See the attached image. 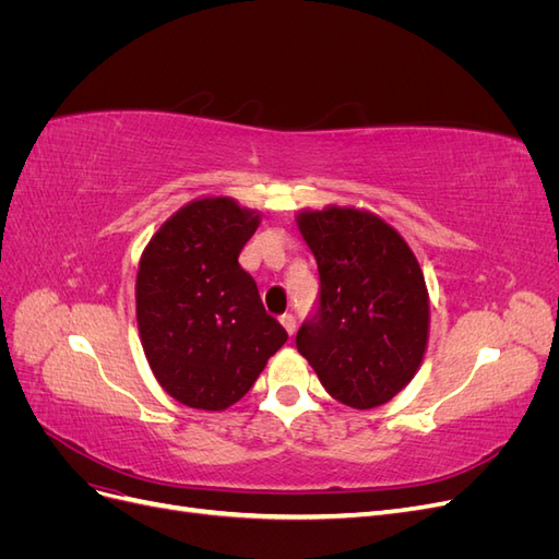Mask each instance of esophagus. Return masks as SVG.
I'll return each mask as SVG.
<instances>
[{"mask_svg":"<svg viewBox=\"0 0 559 559\" xmlns=\"http://www.w3.org/2000/svg\"><path fill=\"white\" fill-rule=\"evenodd\" d=\"M280 321H282V326L286 329V333L294 335V331H296V317H294L292 312H284V314L280 317Z\"/></svg>","mask_w":559,"mask_h":559,"instance_id":"34e87169","label":"esophagus"}]
</instances>
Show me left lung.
<instances>
[{
  "label": "left lung",
  "instance_id": "8db88e82",
  "mask_svg": "<svg viewBox=\"0 0 559 559\" xmlns=\"http://www.w3.org/2000/svg\"><path fill=\"white\" fill-rule=\"evenodd\" d=\"M298 228L317 259L319 298L296 347L335 401L376 408L413 380L425 357V275L401 235L368 212H300Z\"/></svg>",
  "mask_w": 559,
  "mask_h": 559
}]
</instances>
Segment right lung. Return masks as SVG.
Listing matches in <instances>:
<instances>
[{"label": "right lung", "instance_id": "add662e5", "mask_svg": "<svg viewBox=\"0 0 559 559\" xmlns=\"http://www.w3.org/2000/svg\"><path fill=\"white\" fill-rule=\"evenodd\" d=\"M257 228L235 200L205 198L167 218L142 253V347L165 392L191 408L240 401L289 337L238 263Z\"/></svg>", "mask_w": 559, "mask_h": 559}]
</instances>
